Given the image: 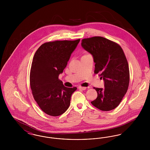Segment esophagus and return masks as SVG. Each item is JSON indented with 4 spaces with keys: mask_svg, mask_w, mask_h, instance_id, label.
<instances>
[{
    "mask_svg": "<svg viewBox=\"0 0 150 150\" xmlns=\"http://www.w3.org/2000/svg\"><path fill=\"white\" fill-rule=\"evenodd\" d=\"M79 89H81V90H86V87H84V86H79L78 88Z\"/></svg>",
    "mask_w": 150,
    "mask_h": 150,
    "instance_id": "esophagus-1",
    "label": "esophagus"
}]
</instances>
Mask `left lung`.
Listing matches in <instances>:
<instances>
[{
	"label": "left lung",
	"mask_w": 150,
	"mask_h": 150,
	"mask_svg": "<svg viewBox=\"0 0 150 150\" xmlns=\"http://www.w3.org/2000/svg\"><path fill=\"white\" fill-rule=\"evenodd\" d=\"M81 46L92 54L94 74H100L105 88L94 87L97 97L91 102L102 111H110L117 107L128 89L130 75L127 58L120 45L105 38L94 36L83 39Z\"/></svg>",
	"instance_id": "obj_1"
}]
</instances>
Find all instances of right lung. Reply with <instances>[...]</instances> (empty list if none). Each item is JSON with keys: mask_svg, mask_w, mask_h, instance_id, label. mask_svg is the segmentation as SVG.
<instances>
[{"mask_svg": "<svg viewBox=\"0 0 150 150\" xmlns=\"http://www.w3.org/2000/svg\"><path fill=\"white\" fill-rule=\"evenodd\" d=\"M79 42L80 39L46 42L36 51L30 69V85L34 100L46 114L58 116L70 106L72 94L77 88L64 86L58 76Z\"/></svg>", "mask_w": 150, "mask_h": 150, "instance_id": "right-lung-1", "label": "right lung"}]
</instances>
